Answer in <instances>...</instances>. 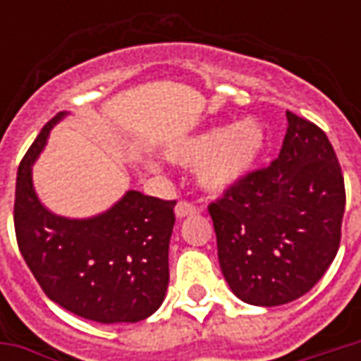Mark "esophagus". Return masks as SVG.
Masks as SVG:
<instances>
[{
	"label": "esophagus",
	"instance_id": "34e87169",
	"mask_svg": "<svg viewBox=\"0 0 361 361\" xmlns=\"http://www.w3.org/2000/svg\"><path fill=\"white\" fill-rule=\"evenodd\" d=\"M197 207L193 203H188V201H180V203L176 204V216L178 219H185V216H191V214H195Z\"/></svg>",
	"mask_w": 361,
	"mask_h": 361
}]
</instances>
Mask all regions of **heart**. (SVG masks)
<instances>
[{
    "instance_id": "1",
    "label": "heart",
    "mask_w": 361,
    "mask_h": 361,
    "mask_svg": "<svg viewBox=\"0 0 361 361\" xmlns=\"http://www.w3.org/2000/svg\"><path fill=\"white\" fill-rule=\"evenodd\" d=\"M267 147V131L245 118L173 141L166 157L173 164L197 168L199 185L212 195L226 193L251 173Z\"/></svg>"
}]
</instances>
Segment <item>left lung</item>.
<instances>
[{"label":"left lung","instance_id":"8db88e82","mask_svg":"<svg viewBox=\"0 0 361 361\" xmlns=\"http://www.w3.org/2000/svg\"><path fill=\"white\" fill-rule=\"evenodd\" d=\"M282 149L209 204L222 274L242 302L274 307L302 298L336 257L344 178L315 123L286 111Z\"/></svg>","mask_w":361,"mask_h":361}]
</instances>
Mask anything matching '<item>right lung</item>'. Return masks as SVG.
<instances>
[{"mask_svg":"<svg viewBox=\"0 0 361 361\" xmlns=\"http://www.w3.org/2000/svg\"><path fill=\"white\" fill-rule=\"evenodd\" d=\"M48 121L17 172L15 234L23 259L44 294L96 323H137L164 302L176 201L129 189L108 211L90 219L59 216L38 199L32 166L48 142Z\"/></svg>","mask_w":361,"mask_h":361,"instance_id":"obj_1","label":"right lung"}]
</instances>
